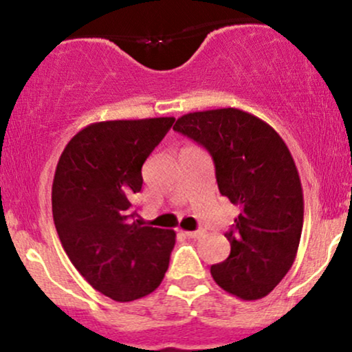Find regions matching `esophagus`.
I'll list each match as a JSON object with an SVG mask.
<instances>
[{
    "instance_id": "obj_1",
    "label": "esophagus",
    "mask_w": 352,
    "mask_h": 352,
    "mask_svg": "<svg viewBox=\"0 0 352 352\" xmlns=\"http://www.w3.org/2000/svg\"><path fill=\"white\" fill-rule=\"evenodd\" d=\"M184 235L187 238H193V240H197V238H201L205 235L204 230H195V232H184Z\"/></svg>"
}]
</instances>
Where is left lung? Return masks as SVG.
<instances>
[{
  "label": "left lung",
  "mask_w": 352,
  "mask_h": 352,
  "mask_svg": "<svg viewBox=\"0 0 352 352\" xmlns=\"http://www.w3.org/2000/svg\"><path fill=\"white\" fill-rule=\"evenodd\" d=\"M173 131L205 147L218 190L240 207L230 232L228 258L212 265L220 288L253 301L272 293L300 246L305 201L292 152L272 125L240 109L190 112Z\"/></svg>",
  "instance_id": "obj_1"
}]
</instances>
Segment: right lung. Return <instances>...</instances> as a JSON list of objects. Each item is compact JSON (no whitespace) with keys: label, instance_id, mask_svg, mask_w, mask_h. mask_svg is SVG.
<instances>
[{"label":"right lung","instance_id":"1","mask_svg":"<svg viewBox=\"0 0 352 352\" xmlns=\"http://www.w3.org/2000/svg\"><path fill=\"white\" fill-rule=\"evenodd\" d=\"M173 117L106 120L79 131L59 157L52 218L71 263L114 301H134L160 285L175 232L135 220L131 199L142 188V165Z\"/></svg>","mask_w":352,"mask_h":352}]
</instances>
